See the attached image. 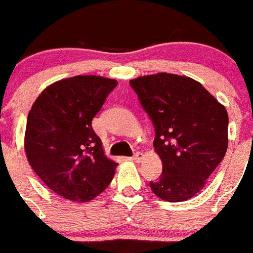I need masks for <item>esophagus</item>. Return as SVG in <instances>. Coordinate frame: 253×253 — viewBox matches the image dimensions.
<instances>
[{"label": "esophagus", "mask_w": 253, "mask_h": 253, "mask_svg": "<svg viewBox=\"0 0 253 253\" xmlns=\"http://www.w3.org/2000/svg\"><path fill=\"white\" fill-rule=\"evenodd\" d=\"M142 159H144V154H141V152H136V154H134L130 157V160H132L135 162H141Z\"/></svg>", "instance_id": "1"}]
</instances>
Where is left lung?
<instances>
[{"mask_svg": "<svg viewBox=\"0 0 253 253\" xmlns=\"http://www.w3.org/2000/svg\"><path fill=\"white\" fill-rule=\"evenodd\" d=\"M155 127L162 173L150 188L167 202L196 196L224 159L229 117L191 77L161 72L129 82Z\"/></svg>", "mask_w": 253, "mask_h": 253, "instance_id": "1", "label": "left lung"}]
</instances>
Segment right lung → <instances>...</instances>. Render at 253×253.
Here are the masks:
<instances>
[{
    "instance_id": "right-lung-1",
    "label": "right lung",
    "mask_w": 253,
    "mask_h": 253,
    "mask_svg": "<svg viewBox=\"0 0 253 253\" xmlns=\"http://www.w3.org/2000/svg\"><path fill=\"white\" fill-rule=\"evenodd\" d=\"M117 84L94 75L61 80L46 87L29 112L24 137L28 161L64 198L88 202L113 179L118 164L104 155L92 119Z\"/></svg>"
}]
</instances>
